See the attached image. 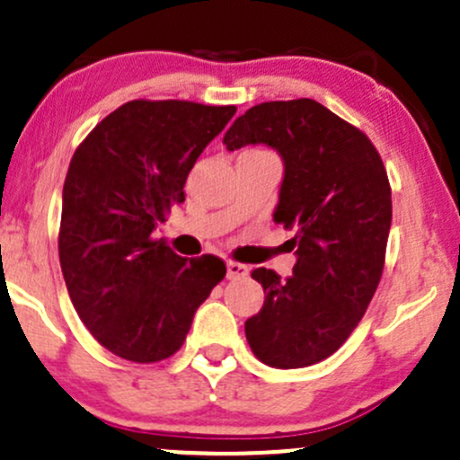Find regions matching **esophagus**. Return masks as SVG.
<instances>
[{"mask_svg": "<svg viewBox=\"0 0 460 460\" xmlns=\"http://www.w3.org/2000/svg\"><path fill=\"white\" fill-rule=\"evenodd\" d=\"M248 274V266L244 263H237V261H226V279H244Z\"/></svg>", "mask_w": 460, "mask_h": 460, "instance_id": "34e87169", "label": "esophagus"}]
</instances>
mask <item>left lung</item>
<instances>
[{
    "label": "left lung",
    "mask_w": 460,
    "mask_h": 460,
    "mask_svg": "<svg viewBox=\"0 0 460 460\" xmlns=\"http://www.w3.org/2000/svg\"><path fill=\"white\" fill-rule=\"evenodd\" d=\"M223 145H266L281 155L272 220L294 231L296 248L289 279L252 270L266 300L244 324L248 346L266 366H314L350 337L381 281L392 226L381 155L314 99L255 105L237 116Z\"/></svg>",
    "instance_id": "obj_1"
}]
</instances>
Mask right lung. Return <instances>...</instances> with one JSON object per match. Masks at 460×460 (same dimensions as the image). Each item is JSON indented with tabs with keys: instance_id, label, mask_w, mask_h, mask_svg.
I'll list each match as a JSON object with an SVG mask.
<instances>
[{
	"instance_id": "1",
	"label": "right lung",
	"mask_w": 460,
	"mask_h": 460,
	"mask_svg": "<svg viewBox=\"0 0 460 460\" xmlns=\"http://www.w3.org/2000/svg\"><path fill=\"white\" fill-rule=\"evenodd\" d=\"M235 105L129 102L77 146L62 188V277L79 320L114 355L155 363L181 348L225 279L214 255L186 260L153 240L194 162Z\"/></svg>"
}]
</instances>
